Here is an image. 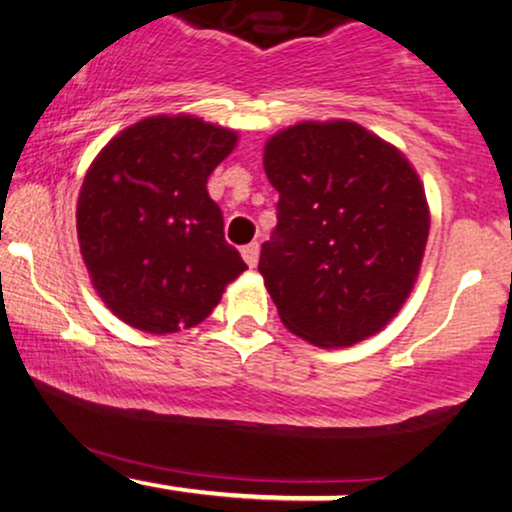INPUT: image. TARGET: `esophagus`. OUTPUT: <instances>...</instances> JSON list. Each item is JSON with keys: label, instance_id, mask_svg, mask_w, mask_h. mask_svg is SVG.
Segmentation results:
<instances>
[{"label": "esophagus", "instance_id": "esophagus-1", "mask_svg": "<svg viewBox=\"0 0 512 512\" xmlns=\"http://www.w3.org/2000/svg\"><path fill=\"white\" fill-rule=\"evenodd\" d=\"M240 255H243V260L250 264V267H255L257 260H260V245L257 243H248L243 250H240Z\"/></svg>", "mask_w": 512, "mask_h": 512}]
</instances>
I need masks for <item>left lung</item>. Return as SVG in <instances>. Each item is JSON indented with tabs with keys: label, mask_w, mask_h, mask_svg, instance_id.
Wrapping results in <instances>:
<instances>
[{
	"label": "left lung",
	"mask_w": 512,
	"mask_h": 512,
	"mask_svg": "<svg viewBox=\"0 0 512 512\" xmlns=\"http://www.w3.org/2000/svg\"><path fill=\"white\" fill-rule=\"evenodd\" d=\"M276 228L260 274L281 322L317 346L380 332L424 260L428 204L395 146L356 122H301L264 146Z\"/></svg>",
	"instance_id": "obj_1"
}]
</instances>
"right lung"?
Returning a JSON list of instances; mask_svg holds the SVG:
<instances>
[{
    "label": "right lung",
    "instance_id": "add662e5",
    "mask_svg": "<svg viewBox=\"0 0 512 512\" xmlns=\"http://www.w3.org/2000/svg\"><path fill=\"white\" fill-rule=\"evenodd\" d=\"M238 137L199 117H146L88 168L76 233L93 289L127 325L151 334L195 327L248 269L223 238L207 180Z\"/></svg>",
    "mask_w": 512,
    "mask_h": 512
}]
</instances>
